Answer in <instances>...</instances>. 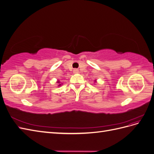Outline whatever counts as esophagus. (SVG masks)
<instances>
[{
  "label": "esophagus",
  "instance_id": "34e87169",
  "mask_svg": "<svg viewBox=\"0 0 154 154\" xmlns=\"http://www.w3.org/2000/svg\"><path fill=\"white\" fill-rule=\"evenodd\" d=\"M78 71L77 69H74V73H78Z\"/></svg>",
  "mask_w": 154,
  "mask_h": 154
}]
</instances>
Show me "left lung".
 <instances>
[{"instance_id": "left-lung-1", "label": "left lung", "mask_w": 154, "mask_h": 154, "mask_svg": "<svg viewBox=\"0 0 154 154\" xmlns=\"http://www.w3.org/2000/svg\"><path fill=\"white\" fill-rule=\"evenodd\" d=\"M94 82H96V80H94Z\"/></svg>"}]
</instances>
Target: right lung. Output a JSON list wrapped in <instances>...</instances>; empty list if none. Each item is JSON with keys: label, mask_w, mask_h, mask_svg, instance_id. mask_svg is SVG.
Instances as JSON below:
<instances>
[{"label": "right lung", "mask_w": 154, "mask_h": 154, "mask_svg": "<svg viewBox=\"0 0 154 154\" xmlns=\"http://www.w3.org/2000/svg\"><path fill=\"white\" fill-rule=\"evenodd\" d=\"M57 83H58V84H59V85H58V87H60V86H61V85H62L63 84V83H62L61 82H60V80H57Z\"/></svg>", "instance_id": "obj_1"}]
</instances>
